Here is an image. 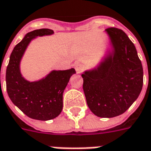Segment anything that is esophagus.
I'll return each mask as SVG.
<instances>
[{"instance_id": "esophagus-1", "label": "esophagus", "mask_w": 151, "mask_h": 151, "mask_svg": "<svg viewBox=\"0 0 151 151\" xmlns=\"http://www.w3.org/2000/svg\"><path fill=\"white\" fill-rule=\"evenodd\" d=\"M74 68H75V70H76V72H77V73H80V72L83 71V66H82L81 65H79V64H76V65H74Z\"/></svg>"}]
</instances>
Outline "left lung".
Wrapping results in <instances>:
<instances>
[{
  "instance_id": "left-lung-1",
  "label": "left lung",
  "mask_w": 151,
  "mask_h": 151,
  "mask_svg": "<svg viewBox=\"0 0 151 151\" xmlns=\"http://www.w3.org/2000/svg\"><path fill=\"white\" fill-rule=\"evenodd\" d=\"M108 47L96 66L82 73L89 109L97 116L111 118L125 112L138 99L143 69L135 45L123 31L106 30Z\"/></svg>"
}]
</instances>
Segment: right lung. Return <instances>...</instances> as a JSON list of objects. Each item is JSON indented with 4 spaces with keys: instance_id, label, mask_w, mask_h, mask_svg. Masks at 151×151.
I'll use <instances>...</instances> for the list:
<instances>
[{
    "instance_id": "add662e5",
    "label": "right lung",
    "mask_w": 151,
    "mask_h": 151,
    "mask_svg": "<svg viewBox=\"0 0 151 151\" xmlns=\"http://www.w3.org/2000/svg\"><path fill=\"white\" fill-rule=\"evenodd\" d=\"M54 32L50 29L35 30L26 34L14 47L6 69V88L9 99L24 114L38 120H49L60 115L63 109V93L74 68L52 70L45 77L29 81L23 76L20 62L31 41L38 37L49 36Z\"/></svg>"
}]
</instances>
